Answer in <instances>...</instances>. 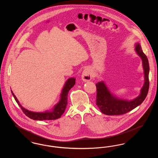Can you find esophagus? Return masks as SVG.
<instances>
[{
    "label": "esophagus",
    "instance_id": "34e87169",
    "mask_svg": "<svg viewBox=\"0 0 158 158\" xmlns=\"http://www.w3.org/2000/svg\"><path fill=\"white\" fill-rule=\"evenodd\" d=\"M93 72L89 68H86L82 73V79L85 82L90 81L93 77Z\"/></svg>",
    "mask_w": 158,
    "mask_h": 158
}]
</instances>
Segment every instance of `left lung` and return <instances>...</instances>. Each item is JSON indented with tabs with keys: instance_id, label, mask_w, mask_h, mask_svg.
I'll return each instance as SVG.
<instances>
[{
	"instance_id": "obj_1",
	"label": "left lung",
	"mask_w": 158,
	"mask_h": 158,
	"mask_svg": "<svg viewBox=\"0 0 158 158\" xmlns=\"http://www.w3.org/2000/svg\"><path fill=\"white\" fill-rule=\"evenodd\" d=\"M135 45V52L142 60L144 74V83L141 89L140 94L139 97L131 101L118 99L110 93L103 81L98 82L96 84V104L101 111L104 114L117 115L128 113L140 105L148 95L149 88V61L147 56L142 51L140 44L137 43Z\"/></svg>"
}]
</instances>
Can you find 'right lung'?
I'll return each mask as SVG.
<instances>
[{"instance_id":"add662e5","label":"right lung","mask_w":158,"mask_h":158,"mask_svg":"<svg viewBox=\"0 0 158 158\" xmlns=\"http://www.w3.org/2000/svg\"><path fill=\"white\" fill-rule=\"evenodd\" d=\"M75 78H69L65 83L64 88L62 90L61 96H60V101L54 106L52 111H45L44 113H35L30 111L24 108L21 105L15 97L14 94L11 91L14 97L15 98L16 102L18 103V105L21 107L24 113L27 117L32 119L34 120H53L57 118H59L61 115L64 113L66 106L68 105V95L69 91L75 85Z\"/></svg>"}]
</instances>
